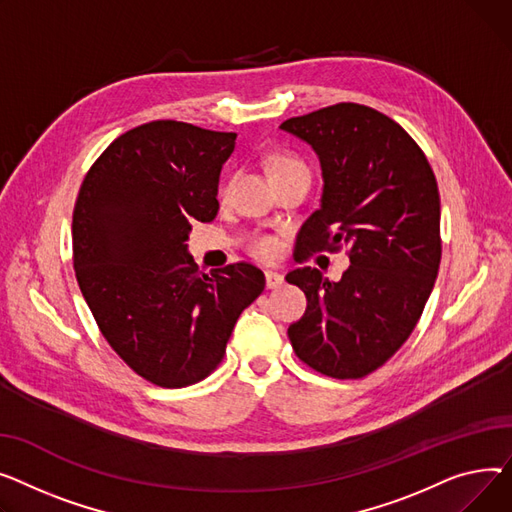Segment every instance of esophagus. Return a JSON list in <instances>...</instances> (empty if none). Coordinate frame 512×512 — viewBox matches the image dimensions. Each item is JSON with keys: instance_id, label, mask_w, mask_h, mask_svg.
<instances>
[{"instance_id": "esophagus-1", "label": "esophagus", "mask_w": 512, "mask_h": 512, "mask_svg": "<svg viewBox=\"0 0 512 512\" xmlns=\"http://www.w3.org/2000/svg\"><path fill=\"white\" fill-rule=\"evenodd\" d=\"M264 277H266V287H268V289H277V287H281V285L285 283L283 275L275 273V270H266Z\"/></svg>"}]
</instances>
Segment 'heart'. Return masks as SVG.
Listing matches in <instances>:
<instances>
[{
  "label": "heart",
  "instance_id": "obj_1",
  "mask_svg": "<svg viewBox=\"0 0 512 512\" xmlns=\"http://www.w3.org/2000/svg\"><path fill=\"white\" fill-rule=\"evenodd\" d=\"M268 171L270 175H273V179L285 175V173H293V171H308V167L304 165V161H299L297 157L293 155H277L270 159L268 163ZM231 192V177L223 179V182L219 184V198L225 200ZM246 250L256 256V258H262V260H270L275 258L277 252H279V242L277 237L273 235H264V233H256V235H250L248 242H246Z\"/></svg>",
  "mask_w": 512,
  "mask_h": 512
}]
</instances>
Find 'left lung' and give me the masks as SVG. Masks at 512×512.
I'll use <instances>...</instances> for the list:
<instances>
[{"label": "left lung", "instance_id": "1", "mask_svg": "<svg viewBox=\"0 0 512 512\" xmlns=\"http://www.w3.org/2000/svg\"><path fill=\"white\" fill-rule=\"evenodd\" d=\"M322 165V204L297 235L299 262L341 252V281L302 266L285 277L308 308L287 330L302 362L330 378H364L409 339L434 287L440 256V194L419 144L388 115L337 103L285 119Z\"/></svg>", "mask_w": 512, "mask_h": 512}]
</instances>
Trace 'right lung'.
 Segmentation results:
<instances>
[{"mask_svg":"<svg viewBox=\"0 0 512 512\" xmlns=\"http://www.w3.org/2000/svg\"><path fill=\"white\" fill-rule=\"evenodd\" d=\"M235 132L157 119L117 136L90 165L72 217L76 281L111 349L144 380L182 388L223 362L233 326L264 291L248 262L200 273L186 252L217 217Z\"/></svg>","mask_w":512,"mask_h":512,"instance_id":"1","label":"right lung"}]
</instances>
